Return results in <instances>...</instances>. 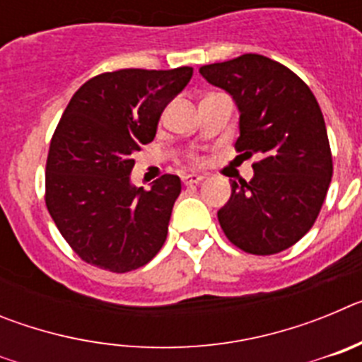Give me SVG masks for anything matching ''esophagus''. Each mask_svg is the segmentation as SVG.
I'll return each instance as SVG.
<instances>
[{
    "instance_id": "obj_1",
    "label": "esophagus",
    "mask_w": 362,
    "mask_h": 362,
    "mask_svg": "<svg viewBox=\"0 0 362 362\" xmlns=\"http://www.w3.org/2000/svg\"><path fill=\"white\" fill-rule=\"evenodd\" d=\"M203 179H204L203 174H196V172H192V174H185L183 175V183L187 185V187H190V185L201 183Z\"/></svg>"
}]
</instances>
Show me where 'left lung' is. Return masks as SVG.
Returning a JSON list of instances; mask_svg holds the SVG:
<instances>
[{"label": "left lung", "mask_w": 362, "mask_h": 362, "mask_svg": "<svg viewBox=\"0 0 362 362\" xmlns=\"http://www.w3.org/2000/svg\"><path fill=\"white\" fill-rule=\"evenodd\" d=\"M199 72L238 105L235 150L259 158L252 181H232V196L217 212L221 228L243 252L279 254L312 228L334 174L317 99L297 74L259 54Z\"/></svg>", "instance_id": "obj_1"}]
</instances>
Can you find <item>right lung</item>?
Masks as SVG:
<instances>
[{"mask_svg": "<svg viewBox=\"0 0 362 362\" xmlns=\"http://www.w3.org/2000/svg\"><path fill=\"white\" fill-rule=\"evenodd\" d=\"M192 74V66L105 72L66 105L50 141L45 203L85 263L124 274L165 245L181 179L165 174L150 190L132 187V156L156 137L161 112Z\"/></svg>", "mask_w": 362, "mask_h": 362, "instance_id": "right-lung-1", "label": "right lung"}]
</instances>
